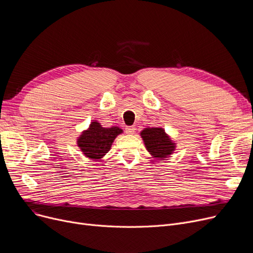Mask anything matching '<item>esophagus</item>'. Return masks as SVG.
I'll list each match as a JSON object with an SVG mask.
<instances>
[{"label":"esophagus","mask_w":253,"mask_h":253,"mask_svg":"<svg viewBox=\"0 0 253 253\" xmlns=\"http://www.w3.org/2000/svg\"><path fill=\"white\" fill-rule=\"evenodd\" d=\"M125 131H126L127 134H133L134 132H135V127H133V126H128V127H126Z\"/></svg>","instance_id":"34e87169"}]
</instances>
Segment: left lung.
<instances>
[{"mask_svg":"<svg viewBox=\"0 0 253 253\" xmlns=\"http://www.w3.org/2000/svg\"><path fill=\"white\" fill-rule=\"evenodd\" d=\"M140 136L149 153L157 159L168 158L175 150V143L163 128H144Z\"/></svg>","mask_w":253,"mask_h":253,"instance_id":"left-lung-1","label":"left lung"}]
</instances>
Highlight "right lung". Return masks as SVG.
<instances>
[{
  "label": "right lung",
  "instance_id": "obj_1",
  "mask_svg": "<svg viewBox=\"0 0 253 253\" xmlns=\"http://www.w3.org/2000/svg\"><path fill=\"white\" fill-rule=\"evenodd\" d=\"M122 132L123 130L117 126L104 128L94 121L78 137V147L87 158L99 160L111 150L115 138Z\"/></svg>",
  "mask_w": 253,
  "mask_h": 253
}]
</instances>
